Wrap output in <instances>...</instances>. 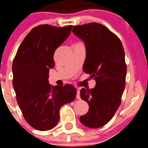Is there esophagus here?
Wrapping results in <instances>:
<instances>
[{
	"instance_id": "1",
	"label": "esophagus",
	"mask_w": 148,
	"mask_h": 148,
	"mask_svg": "<svg viewBox=\"0 0 148 148\" xmlns=\"http://www.w3.org/2000/svg\"><path fill=\"white\" fill-rule=\"evenodd\" d=\"M76 98L77 99H81V97H80V90L79 89H77V95H76Z\"/></svg>"
}]
</instances>
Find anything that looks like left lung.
I'll return each instance as SVG.
<instances>
[{"instance_id":"obj_1","label":"left lung","mask_w":148,"mask_h":148,"mask_svg":"<svg viewBox=\"0 0 148 148\" xmlns=\"http://www.w3.org/2000/svg\"><path fill=\"white\" fill-rule=\"evenodd\" d=\"M73 32L86 46L84 71L96 81L93 89H81V99L89 108L80 121L89 128H100L109 122L121 103L127 73L124 48L118 36L102 24L75 25Z\"/></svg>"}]
</instances>
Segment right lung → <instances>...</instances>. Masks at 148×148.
<instances>
[{
    "label": "right lung",
    "mask_w": 148,
    "mask_h": 148,
    "mask_svg": "<svg viewBox=\"0 0 148 148\" xmlns=\"http://www.w3.org/2000/svg\"><path fill=\"white\" fill-rule=\"evenodd\" d=\"M73 25H40L22 42L12 64L13 87L25 121L39 131L52 129L59 120L63 105L73 102L76 89L73 85L53 86L49 70L55 66L53 54L70 34Z\"/></svg>",
    "instance_id": "1"
}]
</instances>
